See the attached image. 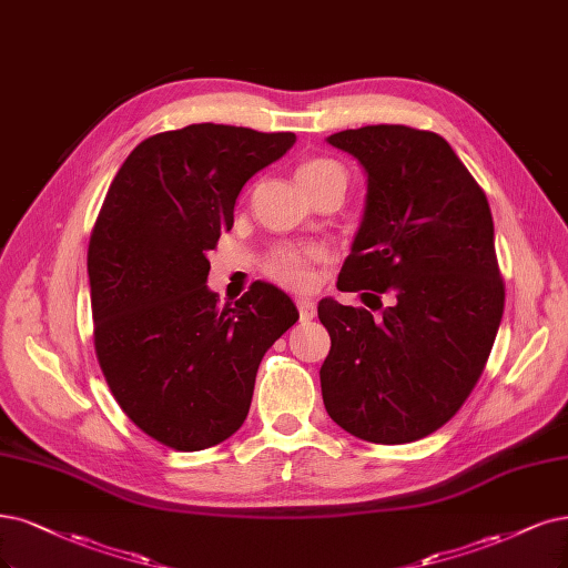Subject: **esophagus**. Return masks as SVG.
<instances>
[{
    "mask_svg": "<svg viewBox=\"0 0 568 568\" xmlns=\"http://www.w3.org/2000/svg\"><path fill=\"white\" fill-rule=\"evenodd\" d=\"M296 307H298V312H301V320H305V322L317 315V305H315V301H312V298L298 296V298H296Z\"/></svg>",
    "mask_w": 568,
    "mask_h": 568,
    "instance_id": "1",
    "label": "esophagus"
}]
</instances>
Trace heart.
<instances>
[{
    "mask_svg": "<svg viewBox=\"0 0 568 568\" xmlns=\"http://www.w3.org/2000/svg\"><path fill=\"white\" fill-rule=\"evenodd\" d=\"M296 181L310 194L328 183L347 185V175L345 169L334 160L310 158L296 169ZM322 258L324 248L317 244H282L267 253L263 261V272L272 282L282 286L305 288L312 282V265Z\"/></svg>",
    "mask_w": 568,
    "mask_h": 568,
    "instance_id": "b5f03b06",
    "label": "heart"
}]
</instances>
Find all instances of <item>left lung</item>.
Wrapping results in <instances>:
<instances>
[{"mask_svg":"<svg viewBox=\"0 0 568 568\" xmlns=\"http://www.w3.org/2000/svg\"><path fill=\"white\" fill-rule=\"evenodd\" d=\"M328 143L357 158L368 181L338 288L364 291L383 312L374 320L364 307L320 303L331 336L324 406L364 442H416L458 414L491 355L505 307L491 209L435 131L371 124Z\"/></svg>","mask_w":568,"mask_h":568,"instance_id":"left-lung-1","label":"left lung"}]
</instances>
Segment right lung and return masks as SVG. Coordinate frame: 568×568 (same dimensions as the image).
<instances>
[{
	"label": "right lung",
	"instance_id": "obj_1",
	"mask_svg": "<svg viewBox=\"0 0 568 568\" xmlns=\"http://www.w3.org/2000/svg\"><path fill=\"white\" fill-rule=\"evenodd\" d=\"M296 143L291 131L190 124L135 148L89 240L93 345L116 404L175 452H202L246 420L267 347L298 322L284 291L253 282L219 307L209 258L253 173Z\"/></svg>",
	"mask_w": 568,
	"mask_h": 568
}]
</instances>
